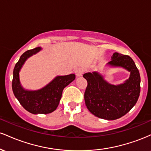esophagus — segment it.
<instances>
[{
	"instance_id": "1",
	"label": "esophagus",
	"mask_w": 151,
	"mask_h": 151,
	"mask_svg": "<svg viewBox=\"0 0 151 151\" xmlns=\"http://www.w3.org/2000/svg\"><path fill=\"white\" fill-rule=\"evenodd\" d=\"M83 70L80 67H79V68H77L75 70H74V73H75L76 76L77 77H81L83 74Z\"/></svg>"
}]
</instances>
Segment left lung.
I'll return each instance as SVG.
<instances>
[{
    "label": "left lung",
    "mask_w": 151,
    "mask_h": 151,
    "mask_svg": "<svg viewBox=\"0 0 151 151\" xmlns=\"http://www.w3.org/2000/svg\"><path fill=\"white\" fill-rule=\"evenodd\" d=\"M110 67H120L130 72L129 78L119 84H111L98 72H87L83 77L87 81L84 93L86 108L94 116L106 120H115L122 117L134 106L141 91L139 71L132 58L115 52Z\"/></svg>",
    "instance_id": "left-lung-1"
}]
</instances>
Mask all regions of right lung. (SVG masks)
Instances as JSON below:
<instances>
[{
	"label": "right lung",
	"mask_w": 151,
	"mask_h": 151,
	"mask_svg": "<svg viewBox=\"0 0 151 151\" xmlns=\"http://www.w3.org/2000/svg\"><path fill=\"white\" fill-rule=\"evenodd\" d=\"M42 50V47L34 48L26 51L20 56V60L13 70L12 89L13 93L25 110L31 114H50L56 110L61 99L62 91L75 79V74L57 76L49 84L37 90L24 89L20 80V71L26 60Z\"/></svg>",
	"instance_id": "1"
}]
</instances>
